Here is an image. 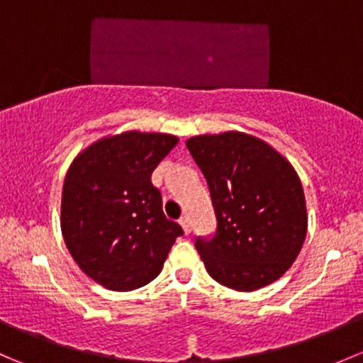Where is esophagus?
I'll return each instance as SVG.
<instances>
[{
  "instance_id": "obj_1",
  "label": "esophagus",
  "mask_w": 363,
  "mask_h": 363,
  "mask_svg": "<svg viewBox=\"0 0 363 363\" xmlns=\"http://www.w3.org/2000/svg\"><path fill=\"white\" fill-rule=\"evenodd\" d=\"M179 223H181L182 230H184V233H186V235H188V233L191 232V221H189L188 216H184V218H182L181 221H179Z\"/></svg>"
}]
</instances>
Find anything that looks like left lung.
Wrapping results in <instances>:
<instances>
[{
	"label": "left lung",
	"mask_w": 363,
	"mask_h": 363,
	"mask_svg": "<svg viewBox=\"0 0 363 363\" xmlns=\"http://www.w3.org/2000/svg\"><path fill=\"white\" fill-rule=\"evenodd\" d=\"M202 168L218 233L196 240L208 276L235 291H255L283 277L307 235L306 195L279 151L246 131L195 135L186 140Z\"/></svg>",
	"instance_id": "left-lung-1"
}]
</instances>
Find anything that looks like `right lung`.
Listing matches in <instances>:
<instances>
[{
	"label": "right lung",
	"mask_w": 363,
	"mask_h": 363,
	"mask_svg": "<svg viewBox=\"0 0 363 363\" xmlns=\"http://www.w3.org/2000/svg\"><path fill=\"white\" fill-rule=\"evenodd\" d=\"M179 138L128 130L98 138L69 164L61 196V233L86 276L130 291L163 269L182 228L163 214L152 170Z\"/></svg>",
	"instance_id": "add662e5"
}]
</instances>
